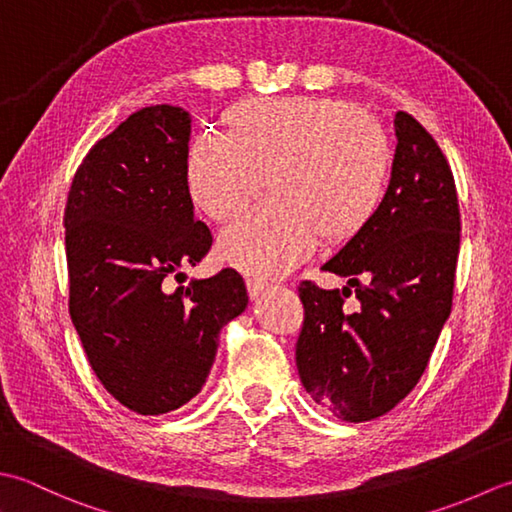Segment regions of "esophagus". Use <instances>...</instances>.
<instances>
[{
  "mask_svg": "<svg viewBox=\"0 0 512 512\" xmlns=\"http://www.w3.org/2000/svg\"><path fill=\"white\" fill-rule=\"evenodd\" d=\"M267 289H269V283L263 278H249L247 280V294L252 300L263 298L267 294Z\"/></svg>",
  "mask_w": 512,
  "mask_h": 512,
  "instance_id": "esophagus-1",
  "label": "esophagus"
}]
</instances>
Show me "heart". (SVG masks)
<instances>
[{
    "label": "heart",
    "mask_w": 512,
    "mask_h": 512,
    "mask_svg": "<svg viewBox=\"0 0 512 512\" xmlns=\"http://www.w3.org/2000/svg\"><path fill=\"white\" fill-rule=\"evenodd\" d=\"M227 137L203 132L185 159L196 210L212 221L271 198L218 238V256L254 276H280L322 241L338 245L371 225L387 192L391 143L349 101L285 97L243 101L225 114Z\"/></svg>",
    "instance_id": "heart-1"
}]
</instances>
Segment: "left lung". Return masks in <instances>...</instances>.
I'll list each match as a JSON object with an SVG mask.
<instances>
[{
  "label": "left lung",
  "mask_w": 512,
  "mask_h": 512,
  "mask_svg": "<svg viewBox=\"0 0 512 512\" xmlns=\"http://www.w3.org/2000/svg\"><path fill=\"white\" fill-rule=\"evenodd\" d=\"M393 128L398 145L380 212L322 265L347 285H300V382L344 422L373 420L404 400L451 316L460 252L453 172L411 114H395ZM351 288L356 312L341 307Z\"/></svg>",
  "instance_id": "obj_1"
}]
</instances>
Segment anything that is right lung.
Here are the masks:
<instances>
[{
    "mask_svg": "<svg viewBox=\"0 0 512 512\" xmlns=\"http://www.w3.org/2000/svg\"><path fill=\"white\" fill-rule=\"evenodd\" d=\"M190 139L179 106L130 114L86 154L64 214L72 325L103 387L141 415L170 413L203 389L218 333L249 302L234 269L172 294L161 287L212 245L185 183Z\"/></svg>",
    "mask_w": 512,
    "mask_h": 512,
    "instance_id": "obj_1",
    "label": "right lung"
}]
</instances>
